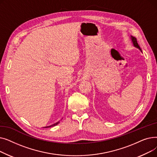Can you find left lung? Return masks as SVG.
Masks as SVG:
<instances>
[{"label":"left lung","mask_w":157,"mask_h":157,"mask_svg":"<svg viewBox=\"0 0 157 157\" xmlns=\"http://www.w3.org/2000/svg\"><path fill=\"white\" fill-rule=\"evenodd\" d=\"M130 39H131L132 43V44H133L134 46V47H136V48H137V49H139V50L142 52V50H141V48H140V46H139V44H138V43H137V39H136L134 37L132 36H130Z\"/></svg>","instance_id":"left-lung-1"}]
</instances>
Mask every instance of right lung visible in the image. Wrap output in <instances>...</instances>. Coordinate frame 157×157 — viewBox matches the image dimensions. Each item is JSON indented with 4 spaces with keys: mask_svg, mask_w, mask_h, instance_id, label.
Here are the masks:
<instances>
[{
    "mask_svg": "<svg viewBox=\"0 0 157 157\" xmlns=\"http://www.w3.org/2000/svg\"><path fill=\"white\" fill-rule=\"evenodd\" d=\"M59 123H60V121H57L56 123H54V124H53V125H49V126H48V127H44V128H49V127H52L55 126V125H58V124H59Z\"/></svg>",
    "mask_w": 157,
    "mask_h": 157,
    "instance_id": "1",
    "label": "right lung"
}]
</instances>
